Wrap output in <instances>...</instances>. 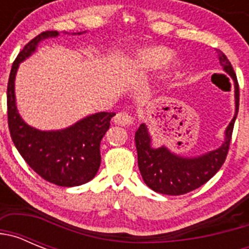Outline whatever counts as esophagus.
Here are the masks:
<instances>
[{"label":"esophagus","mask_w":249,"mask_h":249,"mask_svg":"<svg viewBox=\"0 0 249 249\" xmlns=\"http://www.w3.org/2000/svg\"><path fill=\"white\" fill-rule=\"evenodd\" d=\"M133 121H135L133 116L127 113V112H118L113 118V122L116 123V124H118V126H123V127L132 126V124H133Z\"/></svg>","instance_id":"esophagus-1"}]
</instances>
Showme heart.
I'll return each instance as SVG.
<instances>
[{"label":"heart","instance_id":"obj_1","mask_svg":"<svg viewBox=\"0 0 249 249\" xmlns=\"http://www.w3.org/2000/svg\"><path fill=\"white\" fill-rule=\"evenodd\" d=\"M169 56H171V51L164 47L144 48L138 52V63L146 68H156L164 63ZM173 66L175 61H169L167 68H172Z\"/></svg>","mask_w":249,"mask_h":249}]
</instances>
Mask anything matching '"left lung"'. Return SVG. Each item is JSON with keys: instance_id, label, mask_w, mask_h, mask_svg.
Wrapping results in <instances>:
<instances>
[{"instance_id": "1", "label": "left lung", "mask_w": 249, "mask_h": 249, "mask_svg": "<svg viewBox=\"0 0 249 249\" xmlns=\"http://www.w3.org/2000/svg\"><path fill=\"white\" fill-rule=\"evenodd\" d=\"M223 71L234 82L236 113L224 132V142L221 147L207 152L198 157H182L169 151L166 146L155 148L144 123L136 131L135 141L138 156V168L144 183L155 192L168 196H179L196 190L208 182L224 163L230 149L233 126L239 107V87L237 76L226 54L217 51Z\"/></svg>"}]
</instances>
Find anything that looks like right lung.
Returning a JSON list of instances; mask_svg holds the SVG:
<instances>
[{"label": "right lung", "mask_w": 249, "mask_h": 249, "mask_svg": "<svg viewBox=\"0 0 249 249\" xmlns=\"http://www.w3.org/2000/svg\"><path fill=\"white\" fill-rule=\"evenodd\" d=\"M58 35L57 31L39 34L15 59L7 86L8 128L17 151L37 175L57 186L74 187L91 181L97 173L101 164V140L109 128L114 113L100 112L65 129L41 131L22 120L15 96V78L19 63L34 53L41 41Z\"/></svg>", "instance_id": "right-lung-1"}]
</instances>
